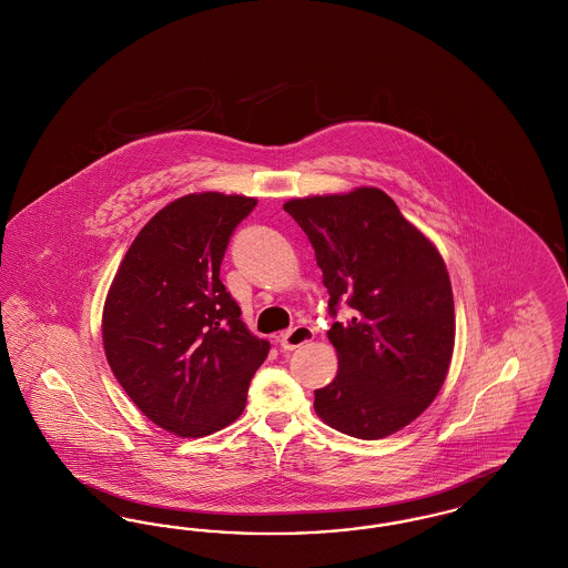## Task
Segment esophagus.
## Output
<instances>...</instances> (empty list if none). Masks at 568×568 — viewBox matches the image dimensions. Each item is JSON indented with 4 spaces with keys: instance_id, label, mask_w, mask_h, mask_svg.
Returning <instances> with one entry per match:
<instances>
[{
    "instance_id": "obj_1",
    "label": "esophagus",
    "mask_w": 568,
    "mask_h": 568,
    "mask_svg": "<svg viewBox=\"0 0 568 568\" xmlns=\"http://www.w3.org/2000/svg\"><path fill=\"white\" fill-rule=\"evenodd\" d=\"M313 338H315V332H313L311 327H306V325H296L294 329H290V332L281 334L278 345H281V349H283V352H294V349H300L302 345L311 343Z\"/></svg>"
}]
</instances>
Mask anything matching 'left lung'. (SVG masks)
Returning <instances> with one entry per match:
<instances>
[{
	"instance_id": "1",
	"label": "left lung",
	"mask_w": 568,
	"mask_h": 568,
	"mask_svg": "<svg viewBox=\"0 0 568 568\" xmlns=\"http://www.w3.org/2000/svg\"><path fill=\"white\" fill-rule=\"evenodd\" d=\"M283 209L315 248L332 315L341 300L353 308L327 332L338 373L315 389V413L364 440L403 430L433 405L454 355L443 255L377 187L294 197Z\"/></svg>"
}]
</instances>
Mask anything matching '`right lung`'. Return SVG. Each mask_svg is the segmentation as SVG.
Masks as SVG:
<instances>
[{
    "label": "right lung",
    "instance_id": "1",
    "mask_svg": "<svg viewBox=\"0 0 568 568\" xmlns=\"http://www.w3.org/2000/svg\"><path fill=\"white\" fill-rule=\"evenodd\" d=\"M255 204L219 191L170 202L140 230L110 283L102 311L110 371L174 436L200 438L236 422L271 352L219 278L230 236Z\"/></svg>",
    "mask_w": 568,
    "mask_h": 568
}]
</instances>
